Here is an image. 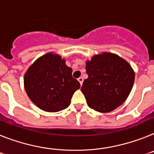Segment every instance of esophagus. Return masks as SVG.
I'll return each mask as SVG.
<instances>
[{
  "label": "esophagus",
  "instance_id": "1",
  "mask_svg": "<svg viewBox=\"0 0 154 154\" xmlns=\"http://www.w3.org/2000/svg\"><path fill=\"white\" fill-rule=\"evenodd\" d=\"M78 81H79V83H80V85H82V84H83V81H84V79H83V77H79L78 78Z\"/></svg>",
  "mask_w": 154,
  "mask_h": 154
}]
</instances>
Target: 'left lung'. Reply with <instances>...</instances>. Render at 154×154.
I'll list each match as a JSON object with an SVG mask.
<instances>
[{"label":"left lung","instance_id":"1","mask_svg":"<svg viewBox=\"0 0 154 154\" xmlns=\"http://www.w3.org/2000/svg\"><path fill=\"white\" fill-rule=\"evenodd\" d=\"M85 69L88 77L81 90L91 109L101 113L110 112L129 97L135 72L123 58L103 52L87 60Z\"/></svg>","mask_w":154,"mask_h":154}]
</instances>
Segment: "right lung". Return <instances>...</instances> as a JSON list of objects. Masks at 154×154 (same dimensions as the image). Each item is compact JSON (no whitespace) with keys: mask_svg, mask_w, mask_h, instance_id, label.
Listing matches in <instances>:
<instances>
[{"mask_svg":"<svg viewBox=\"0 0 154 154\" xmlns=\"http://www.w3.org/2000/svg\"><path fill=\"white\" fill-rule=\"evenodd\" d=\"M59 54L50 52L38 57L25 72L24 87L30 100L40 109L57 112L66 109L80 83Z\"/></svg>","mask_w":154,"mask_h":154,"instance_id":"1","label":"right lung"}]
</instances>
